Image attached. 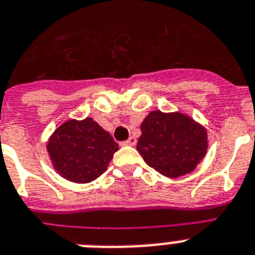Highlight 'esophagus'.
Wrapping results in <instances>:
<instances>
[{"label": "esophagus", "instance_id": "34e87169", "mask_svg": "<svg viewBox=\"0 0 255 255\" xmlns=\"http://www.w3.org/2000/svg\"><path fill=\"white\" fill-rule=\"evenodd\" d=\"M122 144H123V145H129V146H132V145L136 144V137H133V136H131V137L128 138V140L123 141Z\"/></svg>", "mask_w": 255, "mask_h": 255}]
</instances>
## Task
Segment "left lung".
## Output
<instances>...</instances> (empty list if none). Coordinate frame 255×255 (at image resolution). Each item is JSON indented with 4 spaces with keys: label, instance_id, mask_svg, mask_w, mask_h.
Segmentation results:
<instances>
[{
    "label": "left lung",
    "instance_id": "obj_1",
    "mask_svg": "<svg viewBox=\"0 0 255 255\" xmlns=\"http://www.w3.org/2000/svg\"><path fill=\"white\" fill-rule=\"evenodd\" d=\"M141 132L138 153L150 167L164 176L188 174L206 154V131L180 113L151 111L141 124Z\"/></svg>",
    "mask_w": 255,
    "mask_h": 255
}]
</instances>
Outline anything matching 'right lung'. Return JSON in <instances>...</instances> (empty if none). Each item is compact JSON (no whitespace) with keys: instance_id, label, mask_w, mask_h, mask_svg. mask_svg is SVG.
<instances>
[{"instance_id":"add662e5","label":"right lung","mask_w":255,"mask_h":255,"mask_svg":"<svg viewBox=\"0 0 255 255\" xmlns=\"http://www.w3.org/2000/svg\"><path fill=\"white\" fill-rule=\"evenodd\" d=\"M118 144L92 118L68 121L49 140L48 151L54 168L68 180L89 183L108 170Z\"/></svg>"}]
</instances>
